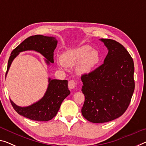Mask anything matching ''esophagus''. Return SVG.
I'll list each match as a JSON object with an SVG mask.
<instances>
[{"label": "esophagus", "instance_id": "obj_1", "mask_svg": "<svg viewBox=\"0 0 146 146\" xmlns=\"http://www.w3.org/2000/svg\"><path fill=\"white\" fill-rule=\"evenodd\" d=\"M76 86H77V83L74 80H70L68 82V87L70 89H74Z\"/></svg>", "mask_w": 146, "mask_h": 146}]
</instances>
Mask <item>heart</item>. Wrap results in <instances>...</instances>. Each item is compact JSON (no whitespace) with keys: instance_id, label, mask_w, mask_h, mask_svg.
<instances>
[{"instance_id":"heart-1","label":"heart","mask_w":146,"mask_h":146,"mask_svg":"<svg viewBox=\"0 0 146 146\" xmlns=\"http://www.w3.org/2000/svg\"><path fill=\"white\" fill-rule=\"evenodd\" d=\"M100 55L90 46L84 45L74 50H67L62 53L59 62L60 66H72L77 63L76 71L80 75L91 73L98 65Z\"/></svg>"}]
</instances>
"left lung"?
Returning <instances> with one entry per match:
<instances>
[{
    "label": "left lung",
    "instance_id": "left-lung-1",
    "mask_svg": "<svg viewBox=\"0 0 146 146\" xmlns=\"http://www.w3.org/2000/svg\"><path fill=\"white\" fill-rule=\"evenodd\" d=\"M100 40L108 50L104 63L81 77L85 96L82 115L95 123L121 116L129 107L135 87L134 62L127 50L115 40Z\"/></svg>",
    "mask_w": 146,
    "mask_h": 146
}]
</instances>
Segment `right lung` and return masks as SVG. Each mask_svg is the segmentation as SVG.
I'll return each mask as SVG.
<instances>
[{"label":"right lung","mask_w":146,"mask_h":146,"mask_svg":"<svg viewBox=\"0 0 146 146\" xmlns=\"http://www.w3.org/2000/svg\"><path fill=\"white\" fill-rule=\"evenodd\" d=\"M57 40L55 37L35 35L27 38L11 53L8 62L7 75L12 61L20 52L34 50L46 58V63H53V52L57 47ZM48 87L44 96L38 101L26 107H20L10 99L13 109L17 113L33 121H48L57 115L61 103L70 91L68 88V81L48 79Z\"/></svg>","instance_id":"add662e5"}]
</instances>
